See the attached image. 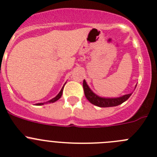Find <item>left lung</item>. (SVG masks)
I'll return each instance as SVG.
<instances>
[{
    "label": "left lung",
    "instance_id": "1",
    "mask_svg": "<svg viewBox=\"0 0 157 157\" xmlns=\"http://www.w3.org/2000/svg\"><path fill=\"white\" fill-rule=\"evenodd\" d=\"M83 86L84 94H85V96L86 97L89 101L92 103V105H96V106L100 107V108L115 107L121 105L122 103L126 101L131 96L132 94V93L124 95L123 96L117 97V98H104V97H100L97 95L95 93H94L91 90V89L90 88V86L87 85L85 80H83ZM135 88H136V86H135Z\"/></svg>",
    "mask_w": 157,
    "mask_h": 157
}]
</instances>
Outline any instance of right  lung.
Masks as SVG:
<instances>
[{"instance_id":"obj_1","label":"right lung","mask_w":157,"mask_h":157,"mask_svg":"<svg viewBox=\"0 0 157 157\" xmlns=\"http://www.w3.org/2000/svg\"><path fill=\"white\" fill-rule=\"evenodd\" d=\"M64 86H63V87H62V90H61V91L59 92V93L58 94V95H56V96L55 97V98H52V99L51 100H49V101H47V102H44V103H37V104H36V105H44V104H49V103H53V102H55V101H56L57 100H59V98H61V97H62V92H63V89H64Z\"/></svg>"}]
</instances>
